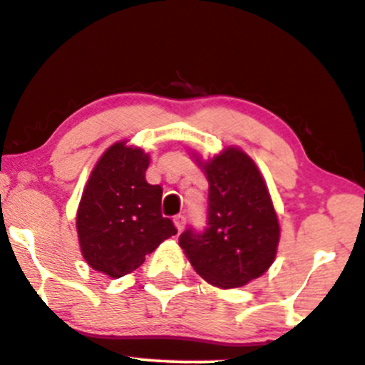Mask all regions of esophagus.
Returning a JSON list of instances; mask_svg holds the SVG:
<instances>
[{
  "label": "esophagus",
  "instance_id": "34e87169",
  "mask_svg": "<svg viewBox=\"0 0 365 365\" xmlns=\"http://www.w3.org/2000/svg\"><path fill=\"white\" fill-rule=\"evenodd\" d=\"M173 222H175V227H177L178 230H182L183 227H185V224H187L185 215H175Z\"/></svg>",
  "mask_w": 365,
  "mask_h": 365
}]
</instances>
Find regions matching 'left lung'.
Instances as JSON below:
<instances>
[{"mask_svg":"<svg viewBox=\"0 0 365 365\" xmlns=\"http://www.w3.org/2000/svg\"><path fill=\"white\" fill-rule=\"evenodd\" d=\"M209 182L204 232L187 229L178 239L193 269L217 288H237L273 264L279 224L256 163L229 146L202 163Z\"/></svg>","mask_w":365,"mask_h":365,"instance_id":"1","label":"left lung"}]
</instances>
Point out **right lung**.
<instances>
[{
	"instance_id": "obj_1",
	"label": "right lung",
	"mask_w": 365,
	"mask_h": 365,
	"mask_svg": "<svg viewBox=\"0 0 365 365\" xmlns=\"http://www.w3.org/2000/svg\"><path fill=\"white\" fill-rule=\"evenodd\" d=\"M150 156L126 141L104 151L77 209V234L92 269L121 278L145 262L165 239L177 234L161 215L160 185H150L145 172Z\"/></svg>"
}]
</instances>
